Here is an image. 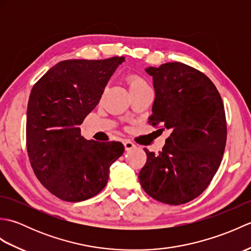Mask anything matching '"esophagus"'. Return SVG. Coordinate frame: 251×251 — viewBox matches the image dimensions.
I'll use <instances>...</instances> for the list:
<instances>
[{
  "label": "esophagus",
  "instance_id": "obj_1",
  "mask_svg": "<svg viewBox=\"0 0 251 251\" xmlns=\"http://www.w3.org/2000/svg\"><path fill=\"white\" fill-rule=\"evenodd\" d=\"M124 147H125V150L126 151H129V150H131V149H134V148H136V145L132 141H130V140H128V139H126L125 141H124Z\"/></svg>",
  "mask_w": 251,
  "mask_h": 251
}]
</instances>
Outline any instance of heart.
I'll return each instance as SVG.
<instances>
[{"mask_svg":"<svg viewBox=\"0 0 251 251\" xmlns=\"http://www.w3.org/2000/svg\"><path fill=\"white\" fill-rule=\"evenodd\" d=\"M126 82L128 84L130 93L150 87L146 79L141 77L140 75H138V74H128L126 77Z\"/></svg>","mask_w":251,"mask_h":251,"instance_id":"heart-1","label":"heart"}]
</instances>
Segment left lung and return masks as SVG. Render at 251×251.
Instances as JSON below:
<instances>
[{
	"label": "left lung",
	"instance_id": "1",
	"mask_svg": "<svg viewBox=\"0 0 251 251\" xmlns=\"http://www.w3.org/2000/svg\"><path fill=\"white\" fill-rule=\"evenodd\" d=\"M155 100L149 123L170 129L163 150L145 149L139 178L146 193L168 205L201 195L219 168L226 142L225 106L204 73L181 62L149 67Z\"/></svg>",
	"mask_w": 251,
	"mask_h": 251
}]
</instances>
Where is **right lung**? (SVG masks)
Here are the masks:
<instances>
[{
    "label": "right lung",
    "instance_id": "1",
    "mask_svg": "<svg viewBox=\"0 0 251 251\" xmlns=\"http://www.w3.org/2000/svg\"><path fill=\"white\" fill-rule=\"evenodd\" d=\"M124 60H63L31 90L26 150L36 178L58 199L74 202L97 195L108 182L110 166L124 152L121 142L86 140L79 128Z\"/></svg>",
    "mask_w": 251,
    "mask_h": 251
}]
</instances>
